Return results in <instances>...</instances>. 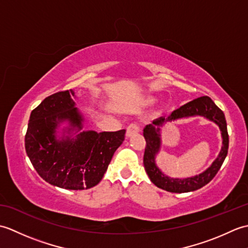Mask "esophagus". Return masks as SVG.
<instances>
[{"mask_svg": "<svg viewBox=\"0 0 248 248\" xmlns=\"http://www.w3.org/2000/svg\"><path fill=\"white\" fill-rule=\"evenodd\" d=\"M139 132H140L139 124H131L129 127L127 128V132H125V136H127V138H131V136L138 134Z\"/></svg>", "mask_w": 248, "mask_h": 248, "instance_id": "1", "label": "esophagus"}]
</instances>
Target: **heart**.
<instances>
[{
  "label": "heart",
  "instance_id": "b5f03b06",
  "mask_svg": "<svg viewBox=\"0 0 248 248\" xmlns=\"http://www.w3.org/2000/svg\"><path fill=\"white\" fill-rule=\"evenodd\" d=\"M147 101H148V102H152V101H154V99H148V100H147Z\"/></svg>",
  "mask_w": 248,
  "mask_h": 248
}]
</instances>
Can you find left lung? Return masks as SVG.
<instances>
[{"mask_svg":"<svg viewBox=\"0 0 248 248\" xmlns=\"http://www.w3.org/2000/svg\"><path fill=\"white\" fill-rule=\"evenodd\" d=\"M199 115L217 124L221 130L223 145L218 157L207 170L198 175L186 178H173L167 176L159 170L155 161V157L159 153L161 146V128L168 122L189 117H199ZM144 138L147 144L144 155V166L147 175L155 186L170 193L193 192L204 186L217 175L228 154L229 136L225 115L223 110L218 108L217 105L212 101L211 98L207 96L197 98L182 105L181 108L173 110L168 117H160L152 121V124H147L144 129Z\"/></svg>","mask_w":248,"mask_h":248,"instance_id":"obj_1","label":"left lung"}]
</instances>
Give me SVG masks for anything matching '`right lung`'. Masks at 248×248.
<instances>
[{
	"label": "right lung",
	"instance_id": "right-lung-1",
	"mask_svg": "<svg viewBox=\"0 0 248 248\" xmlns=\"http://www.w3.org/2000/svg\"><path fill=\"white\" fill-rule=\"evenodd\" d=\"M73 97L72 89L56 93L31 110L25 151L45 181L78 191L101 181L125 130L82 131L85 119Z\"/></svg>",
	"mask_w": 248,
	"mask_h": 248
}]
</instances>
